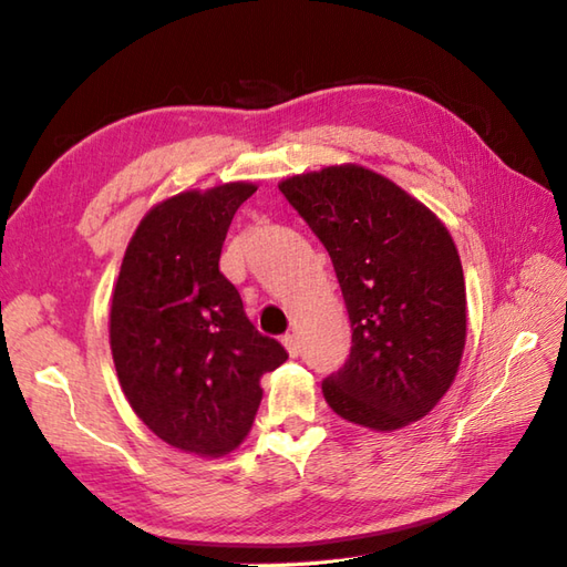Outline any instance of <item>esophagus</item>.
Segmentation results:
<instances>
[{"mask_svg":"<svg viewBox=\"0 0 567 567\" xmlns=\"http://www.w3.org/2000/svg\"><path fill=\"white\" fill-rule=\"evenodd\" d=\"M282 343H285V348H287V352L292 354V358H297V354L301 352V343H299V336H297V333H285Z\"/></svg>","mask_w":567,"mask_h":567,"instance_id":"1","label":"esophagus"}]
</instances>
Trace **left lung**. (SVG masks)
<instances>
[{
	"mask_svg": "<svg viewBox=\"0 0 567 567\" xmlns=\"http://www.w3.org/2000/svg\"><path fill=\"white\" fill-rule=\"evenodd\" d=\"M333 260L352 326L323 399L354 425L399 430L452 386L466 346V285L452 234L396 183L354 164L280 183Z\"/></svg>",
	"mask_w": 567,
	"mask_h": 567,
	"instance_id": "1",
	"label": "left lung"
}]
</instances>
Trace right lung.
I'll use <instances>...</instances> for the list:
<instances>
[{"mask_svg": "<svg viewBox=\"0 0 567 567\" xmlns=\"http://www.w3.org/2000/svg\"><path fill=\"white\" fill-rule=\"evenodd\" d=\"M254 193V183H224L152 207L113 289L111 350L125 399L156 437L197 456L244 442L260 377L287 360L219 272L229 224Z\"/></svg>", "mask_w": 567, "mask_h": 567, "instance_id": "obj_1", "label": "right lung"}]
</instances>
